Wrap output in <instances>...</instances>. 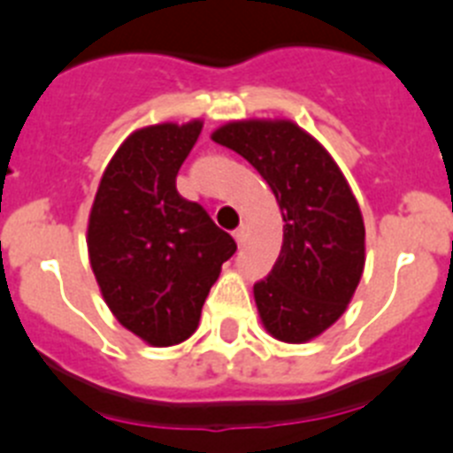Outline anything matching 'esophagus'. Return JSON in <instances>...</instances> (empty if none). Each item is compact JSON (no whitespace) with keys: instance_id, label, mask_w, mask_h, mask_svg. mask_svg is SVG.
Segmentation results:
<instances>
[{"instance_id":"34e87169","label":"esophagus","mask_w":453,"mask_h":453,"mask_svg":"<svg viewBox=\"0 0 453 453\" xmlns=\"http://www.w3.org/2000/svg\"><path fill=\"white\" fill-rule=\"evenodd\" d=\"M232 237H234V242H237V246H239V249H242L243 242H246V230H243V227H239V230L232 232Z\"/></svg>"}]
</instances>
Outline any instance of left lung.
Listing matches in <instances>:
<instances>
[{"mask_svg":"<svg viewBox=\"0 0 453 453\" xmlns=\"http://www.w3.org/2000/svg\"><path fill=\"white\" fill-rule=\"evenodd\" d=\"M211 139L250 161L280 204V255L253 287L262 324L289 344L321 335L344 314L365 269V223L351 187L292 120H239Z\"/></svg>","mask_w":453,"mask_h":453,"instance_id":"8db88e82","label":"left lung"}]
</instances>
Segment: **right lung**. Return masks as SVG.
<instances>
[{
	"instance_id": "obj_1",
	"label": "right lung",
	"mask_w": 453,
	"mask_h": 453,
	"mask_svg": "<svg viewBox=\"0 0 453 453\" xmlns=\"http://www.w3.org/2000/svg\"><path fill=\"white\" fill-rule=\"evenodd\" d=\"M200 120L127 136L97 187L88 219L90 266L109 310L152 346L194 335L203 303L237 250L234 239L175 187Z\"/></svg>"
}]
</instances>
